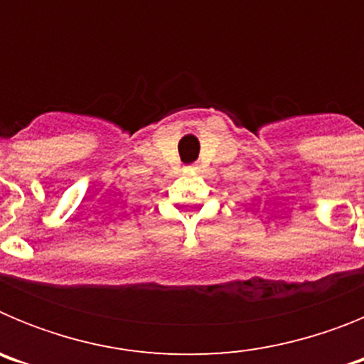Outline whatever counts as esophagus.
Wrapping results in <instances>:
<instances>
[{
	"label": "esophagus",
	"mask_w": 364,
	"mask_h": 364,
	"mask_svg": "<svg viewBox=\"0 0 364 364\" xmlns=\"http://www.w3.org/2000/svg\"><path fill=\"white\" fill-rule=\"evenodd\" d=\"M186 169H188V171H198L200 167H198V164H193V166H188Z\"/></svg>",
	"instance_id": "obj_1"
}]
</instances>
